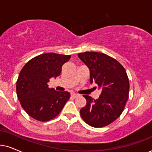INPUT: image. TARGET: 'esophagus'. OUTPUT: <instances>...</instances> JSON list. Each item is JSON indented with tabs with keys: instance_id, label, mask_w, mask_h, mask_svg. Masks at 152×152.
Returning <instances> with one entry per match:
<instances>
[{
	"instance_id": "34e87169",
	"label": "esophagus",
	"mask_w": 152,
	"mask_h": 152,
	"mask_svg": "<svg viewBox=\"0 0 152 152\" xmlns=\"http://www.w3.org/2000/svg\"><path fill=\"white\" fill-rule=\"evenodd\" d=\"M71 96H72V97H74V98H76V97L79 96V94H76V93H72V94H71Z\"/></svg>"
}]
</instances>
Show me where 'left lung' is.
<instances>
[{"label": "left lung", "mask_w": 152, "mask_h": 152, "mask_svg": "<svg viewBox=\"0 0 152 152\" xmlns=\"http://www.w3.org/2000/svg\"><path fill=\"white\" fill-rule=\"evenodd\" d=\"M78 56L89 68L90 83L97 84L102 90L96 100L83 95L87 104L80 110V115L91 126H106L120 116L128 100L126 72L116 60L102 53H80Z\"/></svg>", "instance_id": "obj_1"}]
</instances>
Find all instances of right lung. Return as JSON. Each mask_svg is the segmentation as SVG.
Masks as SVG:
<instances>
[{"label": "right lung", "mask_w": 152, "mask_h": 152, "mask_svg": "<svg viewBox=\"0 0 152 152\" xmlns=\"http://www.w3.org/2000/svg\"><path fill=\"white\" fill-rule=\"evenodd\" d=\"M70 58L47 53L36 56L24 65L17 82V94L22 108L30 117L46 122L63 108L70 93L49 88L48 83L50 78L59 76L62 65Z\"/></svg>", "instance_id": "add662e5"}]
</instances>
